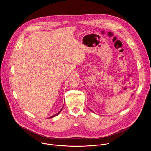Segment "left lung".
<instances>
[{
  "mask_svg": "<svg viewBox=\"0 0 151 151\" xmlns=\"http://www.w3.org/2000/svg\"><path fill=\"white\" fill-rule=\"evenodd\" d=\"M89 109V110H91V111H92V110H91V109Z\"/></svg>",
  "mask_w": 151,
  "mask_h": 151,
  "instance_id": "left-lung-1",
  "label": "left lung"
}]
</instances>
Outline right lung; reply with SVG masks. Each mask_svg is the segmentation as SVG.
Instances as JSON below:
<instances>
[{
	"instance_id": "obj_1",
	"label": "right lung",
	"mask_w": 151,
	"mask_h": 151,
	"mask_svg": "<svg viewBox=\"0 0 151 151\" xmlns=\"http://www.w3.org/2000/svg\"><path fill=\"white\" fill-rule=\"evenodd\" d=\"M63 107H62V109H61V110H60V111H59V112H58V113H56V114H54V115H53V116H51V117H49V118H52V117H55V116H58V114H60V112H61V111H62V109H63Z\"/></svg>"
}]
</instances>
